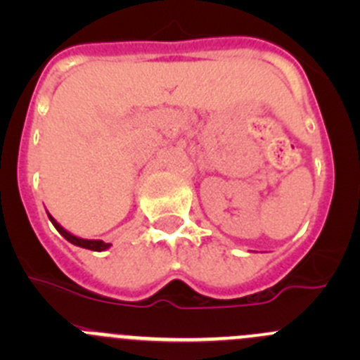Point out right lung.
Masks as SVG:
<instances>
[{"instance_id": "1", "label": "right lung", "mask_w": 360, "mask_h": 360, "mask_svg": "<svg viewBox=\"0 0 360 360\" xmlns=\"http://www.w3.org/2000/svg\"><path fill=\"white\" fill-rule=\"evenodd\" d=\"M46 214H49V219L52 221V224L56 226V230L59 231V233L63 235V237L66 238L68 242H71V244L78 245V248H83V249L97 250V252H101V250H106V249L111 248V244H106V242H103V240H90V238H82V237H76V235L69 233L66 228L60 226V224L57 223V221L53 219L52 216H50V212H46Z\"/></svg>"}]
</instances>
